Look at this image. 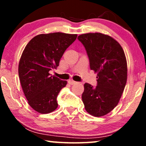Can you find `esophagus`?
Here are the masks:
<instances>
[{
  "label": "esophagus",
  "mask_w": 146,
  "mask_h": 146,
  "mask_svg": "<svg viewBox=\"0 0 146 146\" xmlns=\"http://www.w3.org/2000/svg\"><path fill=\"white\" fill-rule=\"evenodd\" d=\"M68 82L69 84L70 85H73V84H76V82L74 81L73 80H69L68 81Z\"/></svg>",
  "instance_id": "obj_1"
}]
</instances>
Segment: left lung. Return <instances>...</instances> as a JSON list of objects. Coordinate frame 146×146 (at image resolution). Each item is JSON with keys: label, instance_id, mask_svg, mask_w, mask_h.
Here are the masks:
<instances>
[{"label": "left lung", "instance_id": "obj_1", "mask_svg": "<svg viewBox=\"0 0 146 146\" xmlns=\"http://www.w3.org/2000/svg\"><path fill=\"white\" fill-rule=\"evenodd\" d=\"M78 39L84 46L90 69L97 73V86L84 84L82 95L86 110L103 116L118 104L127 81V62L122 48L108 35L87 33Z\"/></svg>", "mask_w": 146, "mask_h": 146}]
</instances>
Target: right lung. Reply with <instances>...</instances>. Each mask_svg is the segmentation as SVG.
<instances>
[{
	"instance_id": "1",
	"label": "right lung",
	"mask_w": 146,
	"mask_h": 146,
	"mask_svg": "<svg viewBox=\"0 0 146 146\" xmlns=\"http://www.w3.org/2000/svg\"><path fill=\"white\" fill-rule=\"evenodd\" d=\"M76 38L77 35L62 33L42 34L26 46L19 62V79L29 104L38 113L57 108L58 94L67 82L49 71L58 66L64 52Z\"/></svg>"
}]
</instances>
